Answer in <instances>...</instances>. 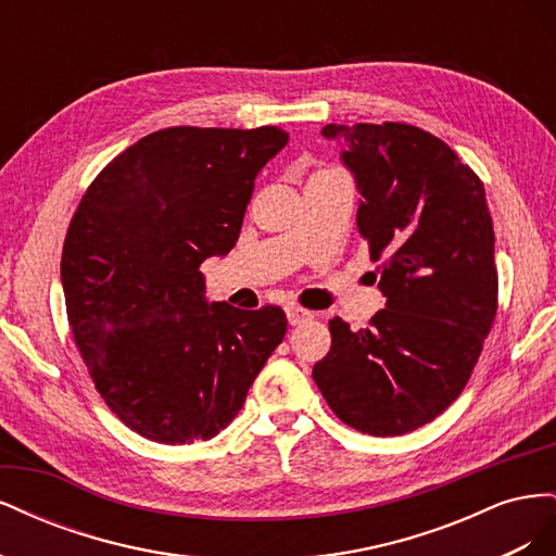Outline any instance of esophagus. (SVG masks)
<instances>
[{
    "instance_id": "34e87169",
    "label": "esophagus",
    "mask_w": 556,
    "mask_h": 556,
    "mask_svg": "<svg viewBox=\"0 0 556 556\" xmlns=\"http://www.w3.org/2000/svg\"><path fill=\"white\" fill-rule=\"evenodd\" d=\"M285 313H288L290 325H301V323H306V319H311V317H313V313H311V311L301 308V306H296V304H290L288 308H285Z\"/></svg>"
}]
</instances>
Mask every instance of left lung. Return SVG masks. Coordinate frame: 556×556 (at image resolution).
I'll list each match as a JSON object with an SVG mask.
<instances>
[{
	"label": "left lung",
	"mask_w": 556,
	"mask_h": 556,
	"mask_svg": "<svg viewBox=\"0 0 556 556\" xmlns=\"http://www.w3.org/2000/svg\"><path fill=\"white\" fill-rule=\"evenodd\" d=\"M357 178V227L384 308L366 329L329 319L313 380L348 427L401 435L439 417L473 374L498 308L494 227L478 174L406 123L327 125Z\"/></svg>",
	"instance_id": "8db88e82"
}]
</instances>
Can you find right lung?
I'll list each match as a JSON object with an SVG mask.
<instances>
[{
	"label": "right lung",
	"instance_id": "right-lung-1",
	"mask_svg": "<svg viewBox=\"0 0 556 556\" xmlns=\"http://www.w3.org/2000/svg\"><path fill=\"white\" fill-rule=\"evenodd\" d=\"M280 127H166L111 160L62 248L66 319L94 390L148 441H208L282 343L278 306L206 304V257L239 241Z\"/></svg>",
	"mask_w": 556,
	"mask_h": 556
}]
</instances>
